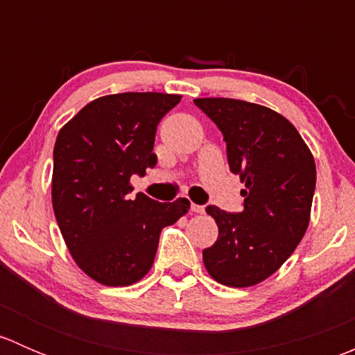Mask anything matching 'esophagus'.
Segmentation results:
<instances>
[{"label": "esophagus", "instance_id": "1", "mask_svg": "<svg viewBox=\"0 0 355 355\" xmlns=\"http://www.w3.org/2000/svg\"><path fill=\"white\" fill-rule=\"evenodd\" d=\"M191 209L194 211V213H198V214L204 213V206H199V204H194V202L191 204Z\"/></svg>", "mask_w": 355, "mask_h": 355}]
</instances>
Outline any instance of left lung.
Instances as JSON below:
<instances>
[{
    "mask_svg": "<svg viewBox=\"0 0 355 355\" xmlns=\"http://www.w3.org/2000/svg\"><path fill=\"white\" fill-rule=\"evenodd\" d=\"M227 142L230 171L241 175L244 209L207 206L218 241L202 250L207 273L228 287L266 280L292 256L309 225L316 164L297 128L266 106L228 98L194 99Z\"/></svg>",
    "mask_w": 355,
    "mask_h": 355,
    "instance_id": "left-lung-1",
    "label": "left lung"
}]
</instances>
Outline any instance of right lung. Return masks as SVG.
Here are the masks:
<instances>
[{
    "label": "right lung",
    "instance_id": "1",
    "mask_svg": "<svg viewBox=\"0 0 355 355\" xmlns=\"http://www.w3.org/2000/svg\"><path fill=\"white\" fill-rule=\"evenodd\" d=\"M182 96L123 92L84 106L56 137L51 198L71 257L108 287L141 280L155 263L159 234L191 207L187 199H130L132 175L156 166V128Z\"/></svg>",
    "mask_w": 355,
    "mask_h": 355
}]
</instances>
